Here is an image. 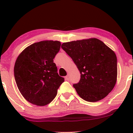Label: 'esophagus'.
<instances>
[{"instance_id":"1","label":"esophagus","mask_w":133,"mask_h":133,"mask_svg":"<svg viewBox=\"0 0 133 133\" xmlns=\"http://www.w3.org/2000/svg\"><path fill=\"white\" fill-rule=\"evenodd\" d=\"M65 80H66V81H69V79H70L69 75V74H68V75L65 76Z\"/></svg>"}]
</instances>
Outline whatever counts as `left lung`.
Listing matches in <instances>:
<instances>
[{
	"instance_id": "obj_1",
	"label": "left lung",
	"mask_w": 133,
	"mask_h": 133,
	"mask_svg": "<svg viewBox=\"0 0 133 133\" xmlns=\"http://www.w3.org/2000/svg\"><path fill=\"white\" fill-rule=\"evenodd\" d=\"M61 47L80 71V81L73 84L79 96L88 102L98 101L108 96L117 80L114 52L96 38L64 42Z\"/></svg>"
}]
</instances>
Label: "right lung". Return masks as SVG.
Masks as SVG:
<instances>
[{"label": "right lung", "instance_id": "right-lung-1", "mask_svg": "<svg viewBox=\"0 0 133 133\" xmlns=\"http://www.w3.org/2000/svg\"><path fill=\"white\" fill-rule=\"evenodd\" d=\"M61 45L59 41H41L26 47L18 56L14 70L15 80L29 103L40 106L49 104L64 81L53 60Z\"/></svg>", "mask_w": 133, "mask_h": 133}]
</instances>
